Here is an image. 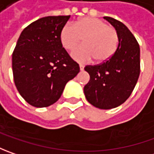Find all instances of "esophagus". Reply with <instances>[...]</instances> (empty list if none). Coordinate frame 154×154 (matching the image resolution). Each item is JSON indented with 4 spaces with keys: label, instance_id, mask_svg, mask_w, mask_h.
Instances as JSON below:
<instances>
[{
    "label": "esophagus",
    "instance_id": "1",
    "mask_svg": "<svg viewBox=\"0 0 154 154\" xmlns=\"http://www.w3.org/2000/svg\"><path fill=\"white\" fill-rule=\"evenodd\" d=\"M80 71H82V70L84 69V66H83V65H81V64H80Z\"/></svg>",
    "mask_w": 154,
    "mask_h": 154
}]
</instances>
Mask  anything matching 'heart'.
Listing matches in <instances>:
<instances>
[{"mask_svg": "<svg viewBox=\"0 0 154 154\" xmlns=\"http://www.w3.org/2000/svg\"><path fill=\"white\" fill-rule=\"evenodd\" d=\"M83 42L85 45L75 49L72 57L79 62L95 59L98 63L107 62L117 50L118 34L115 28L94 17L79 19L74 25H65L60 32V42L67 51H72Z\"/></svg>", "mask_w": 154, "mask_h": 154, "instance_id": "b5f03b06", "label": "heart"}]
</instances>
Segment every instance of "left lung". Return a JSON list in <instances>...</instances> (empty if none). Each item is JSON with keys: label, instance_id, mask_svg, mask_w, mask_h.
<instances>
[{"label": "left lung", "instance_id": "1", "mask_svg": "<svg viewBox=\"0 0 154 154\" xmlns=\"http://www.w3.org/2000/svg\"><path fill=\"white\" fill-rule=\"evenodd\" d=\"M103 19L115 27L118 34L117 50L107 62L85 67L90 80L84 87V93L93 106L109 109L124 103L133 92L140 71V46L121 21L111 17Z\"/></svg>", "mask_w": 154, "mask_h": 154}]
</instances>
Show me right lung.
<instances>
[{
	"label": "right lung",
	"instance_id": "1",
	"mask_svg": "<svg viewBox=\"0 0 154 154\" xmlns=\"http://www.w3.org/2000/svg\"><path fill=\"white\" fill-rule=\"evenodd\" d=\"M68 16H48L34 21L21 32L13 52L15 86L34 107L50 106L60 98L68 81L80 72L79 64L60 42Z\"/></svg>",
	"mask_w": 154,
	"mask_h": 154
}]
</instances>
